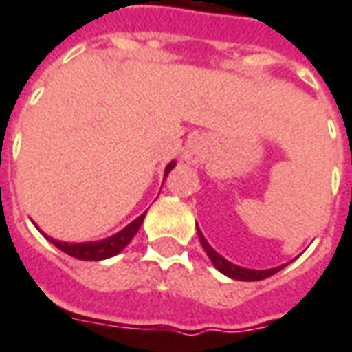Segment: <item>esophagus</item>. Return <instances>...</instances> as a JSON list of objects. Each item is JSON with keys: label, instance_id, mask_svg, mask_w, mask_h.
<instances>
[{"label": "esophagus", "instance_id": "34e87169", "mask_svg": "<svg viewBox=\"0 0 352 352\" xmlns=\"http://www.w3.org/2000/svg\"><path fill=\"white\" fill-rule=\"evenodd\" d=\"M204 156V139L192 138L183 151V160L188 164H198Z\"/></svg>", "mask_w": 352, "mask_h": 352}]
</instances>
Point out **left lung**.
I'll return each instance as SVG.
<instances>
[{
	"mask_svg": "<svg viewBox=\"0 0 352 352\" xmlns=\"http://www.w3.org/2000/svg\"><path fill=\"white\" fill-rule=\"evenodd\" d=\"M198 237H199V243H201V247L206 249L207 256H209V260L213 262L214 267H217V270H219L221 273H224L226 277H230V279L262 280V279H267V277H272V275H275V273L280 272V270L287 265V264L277 265V267H272V270H249V267H241V265L228 262V260L224 258V256H221L219 252L214 251L213 247L207 243V239L204 237V234L199 232V228H198Z\"/></svg>",
	"mask_w": 352,
	"mask_h": 352,
	"instance_id": "8db88e82",
	"label": "left lung"
}]
</instances>
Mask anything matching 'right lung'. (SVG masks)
<instances>
[{"label": "right lung", "mask_w": 352, "mask_h": 352, "mask_svg": "<svg viewBox=\"0 0 352 352\" xmlns=\"http://www.w3.org/2000/svg\"><path fill=\"white\" fill-rule=\"evenodd\" d=\"M175 168V162H169L168 168L164 171V177L169 175V171ZM145 214L143 213L141 217H138L135 221H131L128 226L124 230H120L118 234L111 237H105V239H101V241H88V243H65V241H58V239H52L49 236H43L49 239L50 243L58 247L60 251H64L65 254H69L73 258H79V260H105L111 258V256H115L118 252L122 251L126 245L130 243L133 236L138 234V230L141 228V224L145 221Z\"/></svg>", "instance_id": "obj_1"}]
</instances>
